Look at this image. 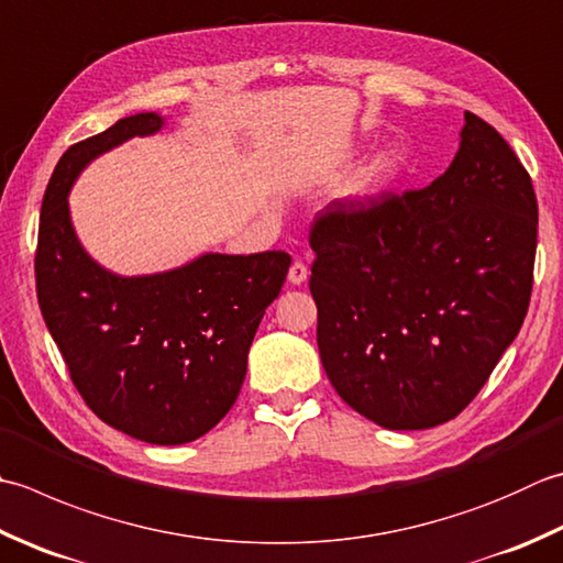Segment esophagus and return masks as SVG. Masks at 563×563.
Masks as SVG:
<instances>
[{"label":"esophagus","mask_w":563,"mask_h":563,"mask_svg":"<svg viewBox=\"0 0 563 563\" xmlns=\"http://www.w3.org/2000/svg\"><path fill=\"white\" fill-rule=\"evenodd\" d=\"M307 278H310V271H307V266H305L302 261H295L292 266H290V271H288V280L292 285H302Z\"/></svg>","instance_id":"esophagus-1"}]
</instances>
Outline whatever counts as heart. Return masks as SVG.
Segmentation results:
<instances>
[{
    "mask_svg": "<svg viewBox=\"0 0 563 563\" xmlns=\"http://www.w3.org/2000/svg\"><path fill=\"white\" fill-rule=\"evenodd\" d=\"M398 170H400L398 153L380 151L366 165H361L354 175H351V178L344 183V187H341V197L356 205H366L371 200H376L378 195L385 192V187L395 180Z\"/></svg>",
    "mask_w": 563,
    "mask_h": 563,
    "instance_id": "1",
    "label": "heart"
}]
</instances>
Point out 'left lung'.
Here are the masks:
<instances>
[{"label": "left lung", "instance_id": "1", "mask_svg": "<svg viewBox=\"0 0 563 563\" xmlns=\"http://www.w3.org/2000/svg\"><path fill=\"white\" fill-rule=\"evenodd\" d=\"M464 121L432 185L332 202L310 234L319 358L344 402L385 429L454 420L530 307V173L490 124Z\"/></svg>", "mask_w": 563, "mask_h": 563}]
</instances>
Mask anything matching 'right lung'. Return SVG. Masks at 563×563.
<instances>
[{
    "label": "right lung",
    "mask_w": 563,
    "mask_h": 563,
    "mask_svg": "<svg viewBox=\"0 0 563 563\" xmlns=\"http://www.w3.org/2000/svg\"><path fill=\"white\" fill-rule=\"evenodd\" d=\"M163 126L161 114L141 112L63 153L41 205L36 292L75 388L99 420L175 446L207 434L236 402L251 341L290 256L202 253L148 275L99 266L75 234L73 185L102 153Z\"/></svg>",
    "instance_id": "obj_1"
}]
</instances>
